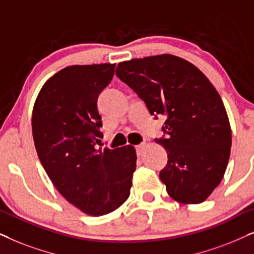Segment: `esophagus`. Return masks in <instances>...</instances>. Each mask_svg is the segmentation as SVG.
Wrapping results in <instances>:
<instances>
[{
	"mask_svg": "<svg viewBox=\"0 0 254 254\" xmlns=\"http://www.w3.org/2000/svg\"><path fill=\"white\" fill-rule=\"evenodd\" d=\"M145 148V144H140V145H137L136 146V151H137V155H141L143 154V151Z\"/></svg>",
	"mask_w": 254,
	"mask_h": 254,
	"instance_id": "obj_1",
	"label": "esophagus"
}]
</instances>
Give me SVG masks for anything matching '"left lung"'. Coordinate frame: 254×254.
<instances>
[{"instance_id":"1","label":"left lung","mask_w":254,"mask_h":254,"mask_svg":"<svg viewBox=\"0 0 254 254\" xmlns=\"http://www.w3.org/2000/svg\"><path fill=\"white\" fill-rule=\"evenodd\" d=\"M127 83L152 116H166L155 138L167 152L159 178L181 203L203 202L222 181L231 150V129L221 96L207 76L187 60L147 57L118 64Z\"/></svg>"}]
</instances>
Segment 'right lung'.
Wrapping results in <instances>:
<instances>
[{"instance_id": "right-lung-1", "label": "right lung", "mask_w": 254, "mask_h": 254, "mask_svg": "<svg viewBox=\"0 0 254 254\" xmlns=\"http://www.w3.org/2000/svg\"><path fill=\"white\" fill-rule=\"evenodd\" d=\"M115 64L66 67L46 81L32 113V134L44 170L60 194L81 211L102 216L130 195L136 171L132 146L97 150L103 137L97 97Z\"/></svg>"}]
</instances>
